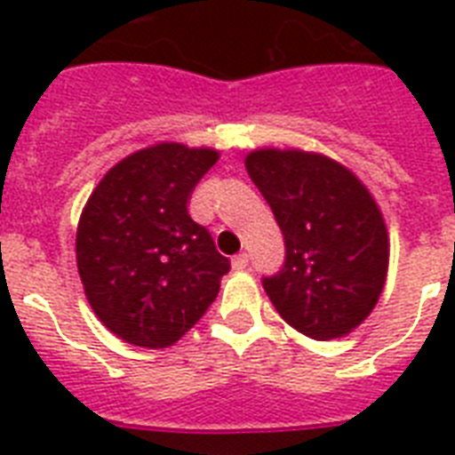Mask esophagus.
I'll use <instances>...</instances> for the list:
<instances>
[{
    "label": "esophagus",
    "instance_id": "obj_1",
    "mask_svg": "<svg viewBox=\"0 0 455 455\" xmlns=\"http://www.w3.org/2000/svg\"><path fill=\"white\" fill-rule=\"evenodd\" d=\"M231 267H234L235 271L245 269V267H248V255H245V252H241V255H235L234 259H231Z\"/></svg>",
    "mask_w": 455,
    "mask_h": 455
}]
</instances>
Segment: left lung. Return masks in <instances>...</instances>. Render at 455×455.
Returning a JSON list of instances; mask_svg holds the SVG:
<instances>
[{
  "label": "left lung",
  "instance_id": "1",
  "mask_svg": "<svg viewBox=\"0 0 455 455\" xmlns=\"http://www.w3.org/2000/svg\"><path fill=\"white\" fill-rule=\"evenodd\" d=\"M245 170L285 238L283 269L262 285L276 311L307 338L352 332L378 304L389 262L380 207L331 157L259 148Z\"/></svg>",
  "mask_w": 455,
  "mask_h": 455
}]
</instances>
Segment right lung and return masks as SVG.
<instances>
[{"label":"right lung","instance_id":"right-lung-1","mask_svg":"<svg viewBox=\"0 0 455 455\" xmlns=\"http://www.w3.org/2000/svg\"><path fill=\"white\" fill-rule=\"evenodd\" d=\"M220 153L156 144L110 167L82 210L77 271L110 332L146 349L174 345L214 302L231 269L188 198Z\"/></svg>","mask_w":455,"mask_h":455}]
</instances>
